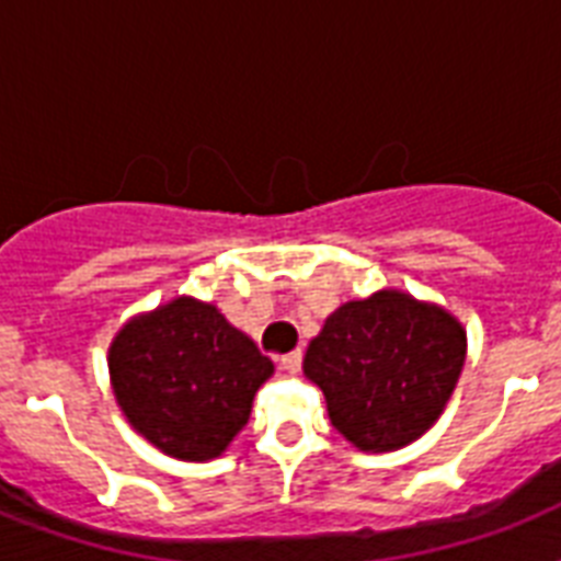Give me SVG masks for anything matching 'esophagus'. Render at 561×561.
Segmentation results:
<instances>
[{
    "label": "esophagus",
    "instance_id": "1",
    "mask_svg": "<svg viewBox=\"0 0 561 561\" xmlns=\"http://www.w3.org/2000/svg\"><path fill=\"white\" fill-rule=\"evenodd\" d=\"M299 367H302V352L294 350L288 352V355H282L279 358V369H285V373H299Z\"/></svg>",
    "mask_w": 561,
    "mask_h": 561
}]
</instances>
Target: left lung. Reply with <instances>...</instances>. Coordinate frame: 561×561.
Instances as JSON below:
<instances>
[{"mask_svg":"<svg viewBox=\"0 0 561 561\" xmlns=\"http://www.w3.org/2000/svg\"><path fill=\"white\" fill-rule=\"evenodd\" d=\"M466 364V329L434 302L378 290L343 302L308 343L306 378L332 425L360 451H396L425 434Z\"/></svg>","mask_w":561,"mask_h":561,"instance_id":"obj_1","label":"left lung"}]
</instances>
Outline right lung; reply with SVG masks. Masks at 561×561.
Wrapping results in <instances>:
<instances>
[{"instance_id": "1", "label": "right lung", "mask_w": 561, "mask_h": 561, "mask_svg": "<svg viewBox=\"0 0 561 561\" xmlns=\"http://www.w3.org/2000/svg\"><path fill=\"white\" fill-rule=\"evenodd\" d=\"M110 383L136 434L174 460L206 462L247 425L273 360L209 302L178 297L127 320L110 343Z\"/></svg>"}]
</instances>
